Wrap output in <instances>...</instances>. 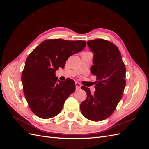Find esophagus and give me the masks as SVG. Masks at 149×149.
<instances>
[{"mask_svg":"<svg viewBox=\"0 0 149 149\" xmlns=\"http://www.w3.org/2000/svg\"><path fill=\"white\" fill-rule=\"evenodd\" d=\"M75 85H76V90H79L81 88V85L79 83H76Z\"/></svg>","mask_w":149,"mask_h":149,"instance_id":"esophagus-1","label":"esophagus"}]
</instances>
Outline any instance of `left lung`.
<instances>
[{"instance_id": "obj_1", "label": "left lung", "mask_w": 149, "mask_h": 149, "mask_svg": "<svg viewBox=\"0 0 149 149\" xmlns=\"http://www.w3.org/2000/svg\"><path fill=\"white\" fill-rule=\"evenodd\" d=\"M89 48L94 53L91 73L96 76V90L81 86L87 97L80 104L82 114L93 121L104 120L113 113L123 95L126 84V68L120 53L115 45L97 38L89 40Z\"/></svg>"}]
</instances>
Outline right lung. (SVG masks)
<instances>
[{"label":"right lung","instance_id":"add662e5","mask_svg":"<svg viewBox=\"0 0 149 149\" xmlns=\"http://www.w3.org/2000/svg\"><path fill=\"white\" fill-rule=\"evenodd\" d=\"M86 45L83 40L49 39L29 54L22 81L26 100L36 116L49 119L61 112L66 99L75 91V83L70 78L57 81L55 72L60 67L63 68L68 58L83 50Z\"/></svg>","mask_w":149,"mask_h":149}]
</instances>
